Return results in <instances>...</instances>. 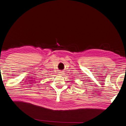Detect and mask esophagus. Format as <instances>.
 <instances>
[{
    "label": "esophagus",
    "instance_id": "1",
    "mask_svg": "<svg viewBox=\"0 0 126 126\" xmlns=\"http://www.w3.org/2000/svg\"><path fill=\"white\" fill-rule=\"evenodd\" d=\"M59 75H62L63 74V72L62 71H60V72L59 73Z\"/></svg>",
    "mask_w": 126,
    "mask_h": 126
}]
</instances>
